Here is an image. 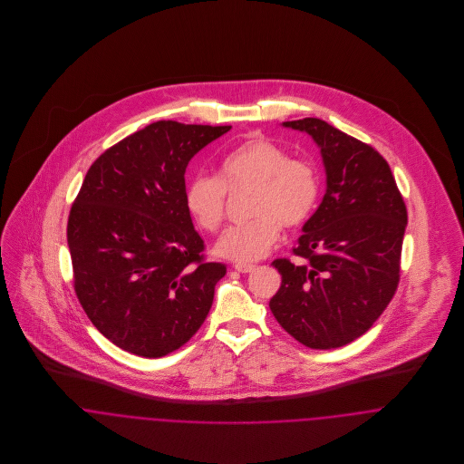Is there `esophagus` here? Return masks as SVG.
I'll return each instance as SVG.
<instances>
[{
    "label": "esophagus",
    "mask_w": 464,
    "mask_h": 464,
    "mask_svg": "<svg viewBox=\"0 0 464 464\" xmlns=\"http://www.w3.org/2000/svg\"><path fill=\"white\" fill-rule=\"evenodd\" d=\"M234 269L239 271V273H252V271H256V266L236 265L234 266Z\"/></svg>",
    "instance_id": "obj_1"
}]
</instances>
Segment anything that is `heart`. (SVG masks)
<instances>
[{
    "label": "heart",
    "mask_w": 464,
    "mask_h": 464,
    "mask_svg": "<svg viewBox=\"0 0 464 464\" xmlns=\"http://www.w3.org/2000/svg\"><path fill=\"white\" fill-rule=\"evenodd\" d=\"M254 186L250 198L252 219L228 227L216 243L223 259L248 265L271 250L284 228L302 225L316 207L320 179L302 159L263 135L250 137L219 160V177L197 175L186 189V205L199 227L216 232L225 219L227 188Z\"/></svg>",
    "instance_id": "heart-1"
}]
</instances>
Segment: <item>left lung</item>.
Listing matches in <instances>:
<instances>
[{
	"mask_svg": "<svg viewBox=\"0 0 464 464\" xmlns=\"http://www.w3.org/2000/svg\"><path fill=\"white\" fill-rule=\"evenodd\" d=\"M309 133L327 173V191L293 248L302 263L275 259L282 275L269 309L309 348H339L368 331L400 280L407 208L386 159L318 118L282 123Z\"/></svg>",
	"mask_w": 464,
	"mask_h": 464,
	"instance_id": "1",
	"label": "left lung"
}]
</instances>
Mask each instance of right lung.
I'll list each match as a JSON object with an SVG mask.
<instances>
[{
  "label": "right lung",
  "instance_id": "right-lung-1",
  "mask_svg": "<svg viewBox=\"0 0 464 464\" xmlns=\"http://www.w3.org/2000/svg\"><path fill=\"white\" fill-rule=\"evenodd\" d=\"M232 127L157 121L103 151L67 219L74 293L92 325L148 359L186 344L227 266L208 263L186 205V168Z\"/></svg>",
  "mask_w": 464,
  "mask_h": 464
}]
</instances>
